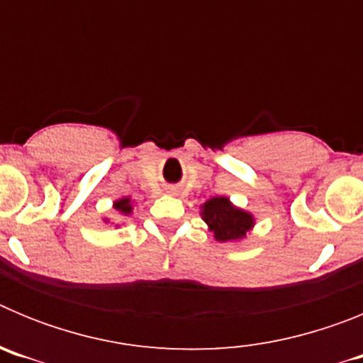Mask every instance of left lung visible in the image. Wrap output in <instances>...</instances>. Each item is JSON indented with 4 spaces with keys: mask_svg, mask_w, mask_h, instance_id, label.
<instances>
[{
    "mask_svg": "<svg viewBox=\"0 0 363 363\" xmlns=\"http://www.w3.org/2000/svg\"><path fill=\"white\" fill-rule=\"evenodd\" d=\"M203 220L220 242L240 240L252 227V216L236 209L227 198H211L203 205Z\"/></svg>",
    "mask_w": 363,
    "mask_h": 363,
    "instance_id": "left-lung-1",
    "label": "left lung"
}]
</instances>
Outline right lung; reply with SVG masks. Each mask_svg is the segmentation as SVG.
<instances>
[{"label":"right lung","instance_id":"obj_1","mask_svg":"<svg viewBox=\"0 0 363 363\" xmlns=\"http://www.w3.org/2000/svg\"><path fill=\"white\" fill-rule=\"evenodd\" d=\"M114 207H116V209L120 211V213H123V214H129L130 211H133V207H130V200H129V198H123V200L116 201V205H114Z\"/></svg>","mask_w":363,"mask_h":363}]
</instances>
